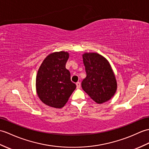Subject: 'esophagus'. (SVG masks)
<instances>
[{
    "label": "esophagus",
    "mask_w": 149,
    "mask_h": 149,
    "mask_svg": "<svg viewBox=\"0 0 149 149\" xmlns=\"http://www.w3.org/2000/svg\"><path fill=\"white\" fill-rule=\"evenodd\" d=\"M76 86H77V89H79L81 88V83L79 82H77V83H76Z\"/></svg>",
    "instance_id": "obj_1"
}]
</instances>
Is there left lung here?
I'll list each match as a JSON object with an SVG mask.
<instances>
[{"mask_svg": "<svg viewBox=\"0 0 149 149\" xmlns=\"http://www.w3.org/2000/svg\"><path fill=\"white\" fill-rule=\"evenodd\" d=\"M86 77L82 81V88L94 101L101 104L115 95L117 84L109 61L96 53L82 54Z\"/></svg>", "mask_w": 149, "mask_h": 149, "instance_id": "obj_1", "label": "left lung"}]
</instances>
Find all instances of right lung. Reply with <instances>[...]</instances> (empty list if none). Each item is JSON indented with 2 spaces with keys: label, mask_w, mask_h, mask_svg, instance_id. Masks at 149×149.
I'll list each match as a JSON object with an SVG mask.
<instances>
[{
  "label": "right lung",
  "mask_w": 149,
  "mask_h": 149,
  "mask_svg": "<svg viewBox=\"0 0 149 149\" xmlns=\"http://www.w3.org/2000/svg\"><path fill=\"white\" fill-rule=\"evenodd\" d=\"M69 58L68 52L52 53L46 57L36 76V91L44 104L62 108L76 88L70 80V74L65 68Z\"/></svg>",
  "instance_id": "add662e5"
}]
</instances>
